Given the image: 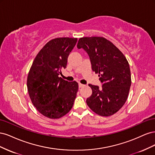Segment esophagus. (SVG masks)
Masks as SVG:
<instances>
[{"label":"esophagus","mask_w":155,"mask_h":155,"mask_svg":"<svg viewBox=\"0 0 155 155\" xmlns=\"http://www.w3.org/2000/svg\"><path fill=\"white\" fill-rule=\"evenodd\" d=\"M84 86H85V85H83V84L79 83V88H81V87H84Z\"/></svg>","instance_id":"obj_1"}]
</instances>
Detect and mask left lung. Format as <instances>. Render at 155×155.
<instances>
[{
	"label": "left lung",
	"mask_w": 155,
	"mask_h": 155,
	"mask_svg": "<svg viewBox=\"0 0 155 155\" xmlns=\"http://www.w3.org/2000/svg\"><path fill=\"white\" fill-rule=\"evenodd\" d=\"M77 47L87 51L92 70L99 74L103 83L100 89L89 84L92 93L86 101L87 105L100 116L113 115L128 97L131 75L127 60L112 42L102 37H81Z\"/></svg>",
	"instance_id": "1"
}]
</instances>
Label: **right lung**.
Returning a JSON list of instances; mask_svg holds the SVG:
<instances>
[{"instance_id":"right-lung-1","label":"right lung","mask_w":155,"mask_h":155,"mask_svg":"<svg viewBox=\"0 0 155 155\" xmlns=\"http://www.w3.org/2000/svg\"><path fill=\"white\" fill-rule=\"evenodd\" d=\"M77 38L59 37L48 41L37 54L28 74L27 88L31 103L41 114L61 118L71 110L78 91L76 81L59 76Z\"/></svg>"}]
</instances>
